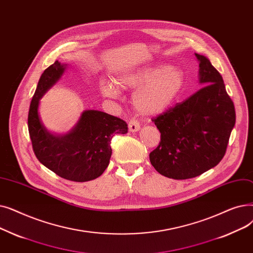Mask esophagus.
Segmentation results:
<instances>
[{
  "mask_svg": "<svg viewBox=\"0 0 253 253\" xmlns=\"http://www.w3.org/2000/svg\"><path fill=\"white\" fill-rule=\"evenodd\" d=\"M140 127H141V126H140L138 120L131 119L128 122V130L129 131H138L140 129Z\"/></svg>",
  "mask_w": 253,
  "mask_h": 253,
  "instance_id": "1",
  "label": "esophagus"
}]
</instances>
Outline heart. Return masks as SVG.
<instances>
[{
	"label": "heart",
	"instance_id": "1",
	"mask_svg": "<svg viewBox=\"0 0 253 253\" xmlns=\"http://www.w3.org/2000/svg\"><path fill=\"white\" fill-rule=\"evenodd\" d=\"M185 75L181 69L160 65L141 68L120 76L116 84L122 88H136L133 95L136 110L143 115H156L166 111L183 89ZM101 91L116 98L119 89L112 82H102Z\"/></svg>",
	"mask_w": 253,
	"mask_h": 253
}]
</instances>
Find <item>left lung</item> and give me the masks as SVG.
I'll list each match as a JSON object with an SVG mask.
<instances>
[{
	"instance_id": "left-lung-1",
	"label": "left lung",
	"mask_w": 253,
	"mask_h": 253,
	"mask_svg": "<svg viewBox=\"0 0 253 253\" xmlns=\"http://www.w3.org/2000/svg\"><path fill=\"white\" fill-rule=\"evenodd\" d=\"M202 85L186 100L151 120L161 131L149 153L154 169L177 180L197 177L218 165L236 123L235 106L209 59L196 53Z\"/></svg>"
}]
</instances>
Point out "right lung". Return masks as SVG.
I'll use <instances>...</instances> for the list:
<instances>
[{
    "label": "right lung",
    "mask_w": 253,
    "mask_h": 253,
    "mask_svg": "<svg viewBox=\"0 0 253 253\" xmlns=\"http://www.w3.org/2000/svg\"><path fill=\"white\" fill-rule=\"evenodd\" d=\"M65 69L66 65L55 61L41 75L30 105L29 133L36 158L42 165L71 181H89L107 169L112 154L111 140L115 134H126L127 125L105 112L86 110L70 133L62 136L49 133L39 117V101Z\"/></svg>",
    "instance_id": "add662e5"
}]
</instances>
